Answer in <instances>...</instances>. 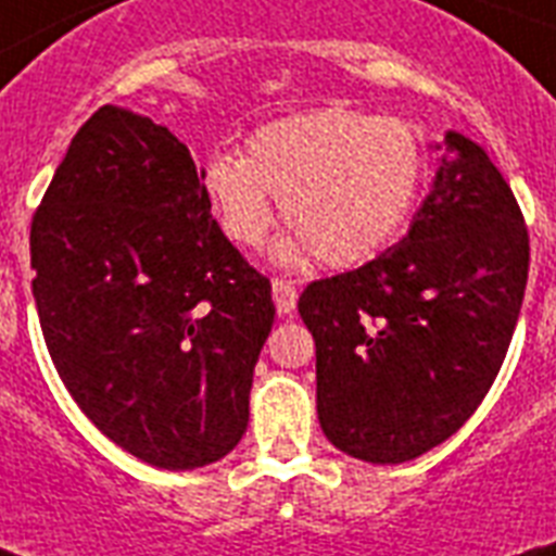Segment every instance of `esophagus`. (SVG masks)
Wrapping results in <instances>:
<instances>
[{"instance_id": "1", "label": "esophagus", "mask_w": 556, "mask_h": 556, "mask_svg": "<svg viewBox=\"0 0 556 556\" xmlns=\"http://www.w3.org/2000/svg\"><path fill=\"white\" fill-rule=\"evenodd\" d=\"M270 291H274V303H277L279 317H288V314L296 308V288L294 282H288V279H274L270 282Z\"/></svg>"}]
</instances>
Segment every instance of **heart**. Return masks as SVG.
<instances>
[{"label": "heart", "instance_id": "1", "mask_svg": "<svg viewBox=\"0 0 556 556\" xmlns=\"http://www.w3.org/2000/svg\"><path fill=\"white\" fill-rule=\"evenodd\" d=\"M424 176L427 150L413 124L326 106L262 124L244 155H210L201 185L236 244H265L282 199L294 236L279 244V260L317 253L331 268H355L392 242Z\"/></svg>", "mask_w": 556, "mask_h": 556}]
</instances>
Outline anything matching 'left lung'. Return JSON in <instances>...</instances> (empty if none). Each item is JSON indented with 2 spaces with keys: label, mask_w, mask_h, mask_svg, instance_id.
I'll return each mask as SVG.
<instances>
[{
  "label": "left lung",
  "mask_w": 556,
  "mask_h": 556,
  "mask_svg": "<svg viewBox=\"0 0 556 556\" xmlns=\"http://www.w3.org/2000/svg\"><path fill=\"white\" fill-rule=\"evenodd\" d=\"M444 147L409 233L296 303L317 346L323 432L371 465L418 458L476 413L526 296L531 248L508 181L465 135Z\"/></svg>",
  "instance_id": "1"
}]
</instances>
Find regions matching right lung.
I'll list each match as a JSON object with an SVG mask.
<instances>
[{
  "mask_svg": "<svg viewBox=\"0 0 556 556\" xmlns=\"http://www.w3.org/2000/svg\"><path fill=\"white\" fill-rule=\"evenodd\" d=\"M30 268L56 375L106 439L164 470L239 444L277 308L167 126L100 106L77 129L30 222Z\"/></svg>",
  "mask_w": 556,
  "mask_h": 556,
  "instance_id": "1",
  "label": "right lung"
}]
</instances>
